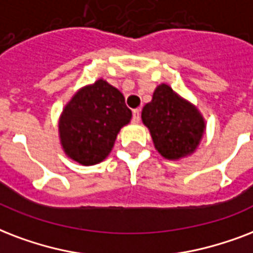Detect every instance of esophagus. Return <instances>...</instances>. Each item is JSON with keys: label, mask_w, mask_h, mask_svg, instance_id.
<instances>
[{"label": "esophagus", "mask_w": 253, "mask_h": 253, "mask_svg": "<svg viewBox=\"0 0 253 253\" xmlns=\"http://www.w3.org/2000/svg\"><path fill=\"white\" fill-rule=\"evenodd\" d=\"M132 123L133 124H138V123H140V109H134V111H133Z\"/></svg>", "instance_id": "1"}]
</instances>
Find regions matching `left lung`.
Here are the masks:
<instances>
[{"label":"left lung","mask_w":253,"mask_h":253,"mask_svg":"<svg viewBox=\"0 0 253 253\" xmlns=\"http://www.w3.org/2000/svg\"><path fill=\"white\" fill-rule=\"evenodd\" d=\"M141 119L158 153L173 161L193 154L206 130L205 119L197 107L165 83L154 89L153 99L144 107Z\"/></svg>","instance_id":"left-lung-1"}]
</instances>
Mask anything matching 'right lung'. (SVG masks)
<instances>
[{
	"instance_id": "obj_1",
	"label": "right lung",
	"mask_w": 253,
	"mask_h": 253,
	"mask_svg": "<svg viewBox=\"0 0 253 253\" xmlns=\"http://www.w3.org/2000/svg\"><path fill=\"white\" fill-rule=\"evenodd\" d=\"M132 119L124 95L105 82L80 88L59 117V138L67 157L84 166L108 157L120 129Z\"/></svg>"
}]
</instances>
